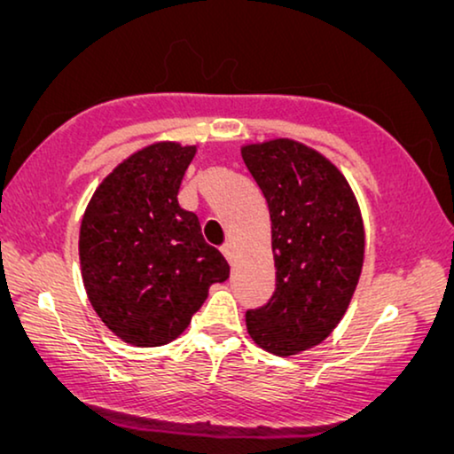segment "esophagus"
<instances>
[{
	"instance_id": "34e87169",
	"label": "esophagus",
	"mask_w": 454,
	"mask_h": 454,
	"mask_svg": "<svg viewBox=\"0 0 454 454\" xmlns=\"http://www.w3.org/2000/svg\"><path fill=\"white\" fill-rule=\"evenodd\" d=\"M221 254L227 258V262H231V260H233V246L231 244L221 246Z\"/></svg>"
}]
</instances>
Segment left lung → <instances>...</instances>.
<instances>
[{
    "mask_svg": "<svg viewBox=\"0 0 454 454\" xmlns=\"http://www.w3.org/2000/svg\"><path fill=\"white\" fill-rule=\"evenodd\" d=\"M269 204L275 294L247 309L250 337L275 356L325 340L343 318L364 264V223L340 171L294 140L241 148Z\"/></svg>",
    "mask_w": 454,
    "mask_h": 454,
    "instance_id": "left-lung-1",
    "label": "left lung"
}]
</instances>
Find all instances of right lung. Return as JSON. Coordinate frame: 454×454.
I'll use <instances>...</instances> for the list:
<instances>
[{
	"mask_svg": "<svg viewBox=\"0 0 454 454\" xmlns=\"http://www.w3.org/2000/svg\"><path fill=\"white\" fill-rule=\"evenodd\" d=\"M196 146L160 142L105 177L80 227L86 294L107 328L129 345L171 343L188 328L229 264L177 202Z\"/></svg>",
	"mask_w": 454,
	"mask_h": 454,
	"instance_id": "obj_1",
	"label": "right lung"
}]
</instances>
